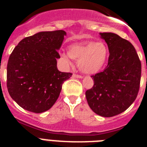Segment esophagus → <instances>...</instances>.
Masks as SVG:
<instances>
[{
	"label": "esophagus",
	"instance_id": "obj_1",
	"mask_svg": "<svg viewBox=\"0 0 147 147\" xmlns=\"http://www.w3.org/2000/svg\"><path fill=\"white\" fill-rule=\"evenodd\" d=\"M73 77H74V78H82V76L81 75L74 74H73Z\"/></svg>",
	"mask_w": 147,
	"mask_h": 147
}]
</instances>
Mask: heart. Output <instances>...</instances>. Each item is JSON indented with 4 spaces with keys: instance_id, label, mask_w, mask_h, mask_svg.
<instances>
[{
    "instance_id": "b5f03b06",
    "label": "heart",
    "mask_w": 147,
    "mask_h": 147,
    "mask_svg": "<svg viewBox=\"0 0 147 147\" xmlns=\"http://www.w3.org/2000/svg\"><path fill=\"white\" fill-rule=\"evenodd\" d=\"M108 55L106 44L94 41L71 45L68 48V54H61L62 59L66 64L71 65V59L76 60L80 69L88 74H94L102 69Z\"/></svg>"
}]
</instances>
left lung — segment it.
Returning <instances> with one entry per match:
<instances>
[{"label":"left lung","instance_id":"1","mask_svg":"<svg viewBox=\"0 0 147 147\" xmlns=\"http://www.w3.org/2000/svg\"><path fill=\"white\" fill-rule=\"evenodd\" d=\"M108 46V63L102 72L92 75L93 88L85 92L95 113L112 117L125 111L139 91L141 63L130 42L110 32L100 33Z\"/></svg>","mask_w":147,"mask_h":147}]
</instances>
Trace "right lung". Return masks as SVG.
Masks as SVG:
<instances>
[{
	"instance_id": "obj_1",
	"label": "right lung",
	"mask_w": 147,
	"mask_h": 147,
	"mask_svg": "<svg viewBox=\"0 0 147 147\" xmlns=\"http://www.w3.org/2000/svg\"><path fill=\"white\" fill-rule=\"evenodd\" d=\"M65 35L63 30L39 32L23 39L10 54L6 85L10 96L22 108L35 113L49 110L63 82L72 75L57 67Z\"/></svg>"
}]
</instances>
